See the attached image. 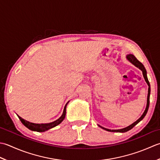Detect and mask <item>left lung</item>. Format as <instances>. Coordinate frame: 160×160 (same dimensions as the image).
I'll use <instances>...</instances> for the list:
<instances>
[{
    "label": "left lung",
    "instance_id": "left-lung-1",
    "mask_svg": "<svg viewBox=\"0 0 160 160\" xmlns=\"http://www.w3.org/2000/svg\"><path fill=\"white\" fill-rule=\"evenodd\" d=\"M127 59H128L130 63H132L134 66H135L136 67H138V68H139L140 70H141L142 71V73H143V76H144V79L146 81V82L147 83L148 86V97H147V104H146V108L145 109V111L143 113V115L141 116V117L139 119L137 120V121L135 122H134L133 123H132L131 125H130L129 126L126 127V128H122V129H119V130H110V129H107V128H103V127L102 126H100L101 128L107 130V131H109V132H127L128 131V130H130V129H132L133 127H134L135 125L138 124V123L142 121V120L144 119V117L146 116V113H147L148 112V107H149V102H150V94H151V87H150V83L149 81L148 80V78H147V75H146V70L145 69V68L144 66V65H143L141 62L139 61L138 59H137V58L134 56L133 54H128L127 55Z\"/></svg>",
    "mask_w": 160,
    "mask_h": 160
}]
</instances>
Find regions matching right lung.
<instances>
[{"mask_svg":"<svg viewBox=\"0 0 160 160\" xmlns=\"http://www.w3.org/2000/svg\"><path fill=\"white\" fill-rule=\"evenodd\" d=\"M67 103L66 104V106H65V107H64L63 115H61V117L59 119H58L57 120H56V121H54L52 123H41V124H39V123H31V122L26 121V120L21 118V117H19L18 115V117L19 119L21 120V122H22V124H23L25 127H27L28 129H30L31 130H34V131H37V132H45V131H46V130L58 125L59 123H61L62 122H63V120L64 119L65 117H66Z\"/></svg>","mask_w":160,"mask_h":160,"instance_id":"1","label":"right lung"}]
</instances>
